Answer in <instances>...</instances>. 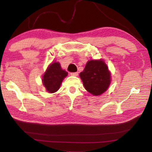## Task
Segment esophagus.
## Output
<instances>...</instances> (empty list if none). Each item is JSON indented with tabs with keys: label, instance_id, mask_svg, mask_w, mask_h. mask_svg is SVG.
<instances>
[{
	"label": "esophagus",
	"instance_id": "1",
	"mask_svg": "<svg viewBox=\"0 0 152 152\" xmlns=\"http://www.w3.org/2000/svg\"><path fill=\"white\" fill-rule=\"evenodd\" d=\"M72 76H77L78 75V72H72L70 73Z\"/></svg>",
	"mask_w": 152,
	"mask_h": 152
}]
</instances>
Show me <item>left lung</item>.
Segmentation results:
<instances>
[{
  "label": "left lung",
  "mask_w": 152,
  "mask_h": 152,
  "mask_svg": "<svg viewBox=\"0 0 152 152\" xmlns=\"http://www.w3.org/2000/svg\"><path fill=\"white\" fill-rule=\"evenodd\" d=\"M80 78L87 91L94 96H99L109 87L111 74L104 60H91L80 73Z\"/></svg>",
  "instance_id": "1"
}]
</instances>
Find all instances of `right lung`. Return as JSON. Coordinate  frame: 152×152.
Here are the masks:
<instances>
[{
    "mask_svg": "<svg viewBox=\"0 0 152 152\" xmlns=\"http://www.w3.org/2000/svg\"><path fill=\"white\" fill-rule=\"evenodd\" d=\"M68 76V72L61 68L58 61H54L48 66L42 76L43 85L49 93H54L60 88L63 80Z\"/></svg>",
    "mask_w": 152,
    "mask_h": 152,
    "instance_id": "right-lung-1",
    "label": "right lung"
}]
</instances>
